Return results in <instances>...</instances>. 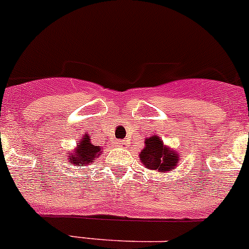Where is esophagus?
I'll return each instance as SVG.
<instances>
[{
  "label": "esophagus",
  "mask_w": 249,
  "mask_h": 249,
  "mask_svg": "<svg viewBox=\"0 0 249 249\" xmlns=\"http://www.w3.org/2000/svg\"><path fill=\"white\" fill-rule=\"evenodd\" d=\"M116 146L117 147H122V148H126L128 146V141L126 140H117L116 141Z\"/></svg>",
  "instance_id": "1"
}]
</instances>
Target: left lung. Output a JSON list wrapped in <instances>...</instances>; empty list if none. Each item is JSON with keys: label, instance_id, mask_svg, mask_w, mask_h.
Listing matches in <instances>:
<instances>
[{"label": "left lung", "instance_id": "1", "mask_svg": "<svg viewBox=\"0 0 249 249\" xmlns=\"http://www.w3.org/2000/svg\"><path fill=\"white\" fill-rule=\"evenodd\" d=\"M146 147L140 153V160L143 166L160 172H169L178 163V156L176 151H169L163 146V141L157 136L144 141Z\"/></svg>", "mask_w": 249, "mask_h": 249}]
</instances>
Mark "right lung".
Instances as JSON below:
<instances>
[{
  "mask_svg": "<svg viewBox=\"0 0 249 249\" xmlns=\"http://www.w3.org/2000/svg\"><path fill=\"white\" fill-rule=\"evenodd\" d=\"M101 153L100 146H93L91 143V138L89 135L83 136L82 141L77 143V148L74 153H70V162L74 166H83V164H89L97 158Z\"/></svg>",
  "mask_w": 249,
  "mask_h": 249,
  "instance_id": "add662e5",
  "label": "right lung"
}]
</instances>
